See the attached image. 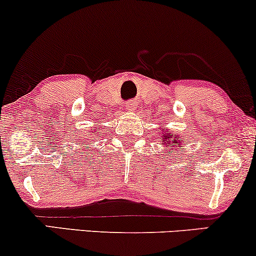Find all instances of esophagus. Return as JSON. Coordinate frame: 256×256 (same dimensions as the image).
Wrapping results in <instances>:
<instances>
[{"mask_svg":"<svg viewBox=\"0 0 256 256\" xmlns=\"http://www.w3.org/2000/svg\"><path fill=\"white\" fill-rule=\"evenodd\" d=\"M126 110H136V104H134V101H128V102H126Z\"/></svg>","mask_w":256,"mask_h":256,"instance_id":"obj_1","label":"esophagus"}]
</instances>
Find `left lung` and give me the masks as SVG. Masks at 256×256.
Wrapping results in <instances>:
<instances>
[{
  "instance_id": "left-lung-1",
  "label": "left lung",
  "mask_w": 256,
  "mask_h": 256,
  "mask_svg": "<svg viewBox=\"0 0 256 256\" xmlns=\"http://www.w3.org/2000/svg\"><path fill=\"white\" fill-rule=\"evenodd\" d=\"M162 136H163L162 144H164V146H168V144H170V143H178V146H180V143H182V140H181V138L178 137V134H176V137L172 138V137H173V134H172L170 132H168V131L163 132ZM170 152H173V150H170Z\"/></svg>"
}]
</instances>
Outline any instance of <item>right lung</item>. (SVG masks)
Wrapping results in <instances>:
<instances>
[{
    "label": "right lung",
    "mask_w": 256,
    "mask_h": 256,
    "mask_svg": "<svg viewBox=\"0 0 256 256\" xmlns=\"http://www.w3.org/2000/svg\"><path fill=\"white\" fill-rule=\"evenodd\" d=\"M88 134H89V132H88Z\"/></svg>",
    "instance_id": "right-lung-1"
}]
</instances>
